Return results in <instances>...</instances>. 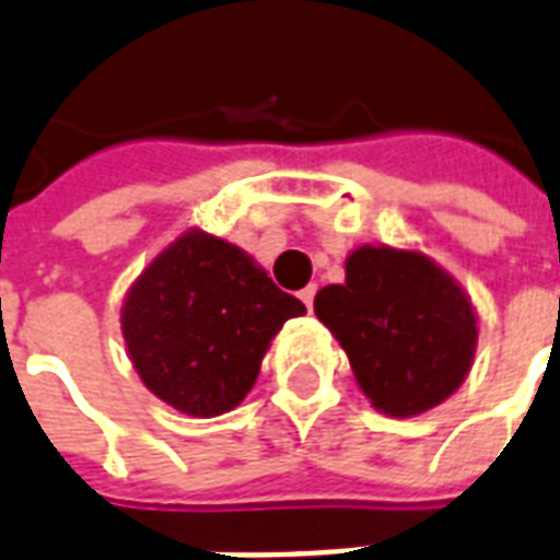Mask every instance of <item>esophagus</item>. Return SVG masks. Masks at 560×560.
I'll return each instance as SVG.
<instances>
[{
    "label": "esophagus",
    "mask_w": 560,
    "mask_h": 560,
    "mask_svg": "<svg viewBox=\"0 0 560 560\" xmlns=\"http://www.w3.org/2000/svg\"><path fill=\"white\" fill-rule=\"evenodd\" d=\"M299 296H302V302H305V308H314V296H317V284H308V288L302 290V293H299Z\"/></svg>",
    "instance_id": "obj_1"
}]
</instances>
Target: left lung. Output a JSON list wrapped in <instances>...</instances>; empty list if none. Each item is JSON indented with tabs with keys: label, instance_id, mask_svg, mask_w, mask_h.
<instances>
[{
	"label": "left lung",
	"instance_id": "8db88e82",
	"mask_svg": "<svg viewBox=\"0 0 560 560\" xmlns=\"http://www.w3.org/2000/svg\"><path fill=\"white\" fill-rule=\"evenodd\" d=\"M314 311L347 349L366 399L390 417L441 405L476 355L472 302L420 252L361 246L347 281L319 290Z\"/></svg>",
	"mask_w": 560,
	"mask_h": 560
}]
</instances>
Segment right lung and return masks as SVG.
<instances>
[{
	"mask_svg": "<svg viewBox=\"0 0 560 560\" xmlns=\"http://www.w3.org/2000/svg\"><path fill=\"white\" fill-rule=\"evenodd\" d=\"M299 314L305 305L246 252L194 229L131 284L122 337L158 399L190 417H217L243 402L270 340Z\"/></svg>",
	"mask_w": 560,
	"mask_h": 560,
	"instance_id": "right-lung-1",
	"label": "right lung"
}]
</instances>
